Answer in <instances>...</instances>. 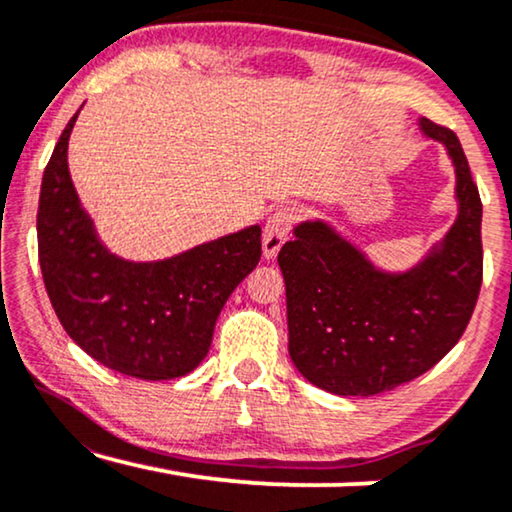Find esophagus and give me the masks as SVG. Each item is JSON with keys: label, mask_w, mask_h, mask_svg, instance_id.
I'll use <instances>...</instances> for the list:
<instances>
[{"label": "esophagus", "mask_w": 512, "mask_h": 512, "mask_svg": "<svg viewBox=\"0 0 512 512\" xmlns=\"http://www.w3.org/2000/svg\"><path fill=\"white\" fill-rule=\"evenodd\" d=\"M296 209L293 207H279L270 214L268 223L263 230V256L275 258L277 251L282 249V244L289 237L293 223H296Z\"/></svg>", "instance_id": "1"}]
</instances>
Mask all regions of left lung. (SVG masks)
<instances>
[{
	"mask_svg": "<svg viewBox=\"0 0 512 512\" xmlns=\"http://www.w3.org/2000/svg\"><path fill=\"white\" fill-rule=\"evenodd\" d=\"M457 170L459 216L440 247L403 275L375 270L321 221L296 228L277 261L289 354L300 375L338 396H373L431 370L464 335L482 284V202L450 128L422 118Z\"/></svg>",
	"mask_w": 512,
	"mask_h": 512,
	"instance_id": "obj_1",
	"label": "left lung"
}]
</instances>
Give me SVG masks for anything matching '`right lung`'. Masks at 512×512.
Segmentation results:
<instances>
[{"mask_svg":"<svg viewBox=\"0 0 512 512\" xmlns=\"http://www.w3.org/2000/svg\"><path fill=\"white\" fill-rule=\"evenodd\" d=\"M76 116L41 181L37 237L46 293L69 338L102 366L139 380H174L207 356L228 296L261 261V228L156 263L109 254L69 177Z\"/></svg>","mask_w":512,"mask_h":512,"instance_id":"add662e5","label":"right lung"}]
</instances>
